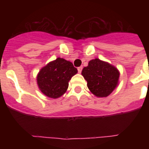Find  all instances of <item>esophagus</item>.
<instances>
[{"instance_id":"34e87169","label":"esophagus","mask_w":149,"mask_h":149,"mask_svg":"<svg viewBox=\"0 0 149 149\" xmlns=\"http://www.w3.org/2000/svg\"><path fill=\"white\" fill-rule=\"evenodd\" d=\"M77 70H78V72H79V73H81L82 70H83V67H82V66H79V67H78V69H77Z\"/></svg>"}]
</instances>
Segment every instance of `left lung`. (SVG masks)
<instances>
[{"label": "left lung", "mask_w": 149, "mask_h": 149, "mask_svg": "<svg viewBox=\"0 0 149 149\" xmlns=\"http://www.w3.org/2000/svg\"><path fill=\"white\" fill-rule=\"evenodd\" d=\"M82 76L87 82V87L97 97H107L119 83L120 72L107 62L94 58L82 70Z\"/></svg>", "instance_id": "8db88e82"}]
</instances>
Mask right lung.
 Here are the masks:
<instances>
[{"label":"right lung","mask_w":149,"mask_h":149,"mask_svg":"<svg viewBox=\"0 0 149 149\" xmlns=\"http://www.w3.org/2000/svg\"><path fill=\"white\" fill-rule=\"evenodd\" d=\"M72 63L63 58L51 61L37 75V84L41 92L50 98L60 97L66 92L69 81L77 73Z\"/></svg>","instance_id":"obj_1"}]
</instances>
